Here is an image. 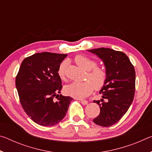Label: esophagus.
<instances>
[{"label":"esophagus","instance_id":"34e87169","mask_svg":"<svg viewBox=\"0 0 152 152\" xmlns=\"http://www.w3.org/2000/svg\"><path fill=\"white\" fill-rule=\"evenodd\" d=\"M80 102L84 105H86L88 104V101H86V100H80Z\"/></svg>","mask_w":152,"mask_h":152}]
</instances>
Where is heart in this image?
<instances>
[{"label": "heart", "mask_w": 152, "mask_h": 152, "mask_svg": "<svg viewBox=\"0 0 152 152\" xmlns=\"http://www.w3.org/2000/svg\"><path fill=\"white\" fill-rule=\"evenodd\" d=\"M74 61L80 67L89 71L86 76L88 80L83 82H73L66 86L64 91L67 94L82 99L91 94L94 87L96 90H99L104 86L108 78V72L104 67L96 66V61L83 55L76 56ZM67 64V61H63L58 67V76L62 80L65 79Z\"/></svg>", "instance_id": "obj_1"}]
</instances>
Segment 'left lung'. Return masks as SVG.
Returning <instances> with one entry per match:
<instances>
[{"label": "left lung", "instance_id": "left-lung-1", "mask_svg": "<svg viewBox=\"0 0 152 152\" xmlns=\"http://www.w3.org/2000/svg\"><path fill=\"white\" fill-rule=\"evenodd\" d=\"M102 60L108 72L106 84L100 91L99 115L93 119L96 125L110 127L121 119L132 104L135 91L134 66L125 53L110 48L88 50Z\"/></svg>", "mask_w": 152, "mask_h": 152}]
</instances>
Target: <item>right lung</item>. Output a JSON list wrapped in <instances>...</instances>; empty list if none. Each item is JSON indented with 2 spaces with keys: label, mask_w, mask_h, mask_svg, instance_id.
<instances>
[{
  "label": "right lung",
  "mask_w": 152,
  "mask_h": 152,
  "mask_svg": "<svg viewBox=\"0 0 152 152\" xmlns=\"http://www.w3.org/2000/svg\"><path fill=\"white\" fill-rule=\"evenodd\" d=\"M67 54L42 52L25 58L15 79L23 109L35 123L52 126L66 116L73 99L60 93L58 70ZM56 96L57 100H53Z\"/></svg>",
  "instance_id": "obj_1"
}]
</instances>
